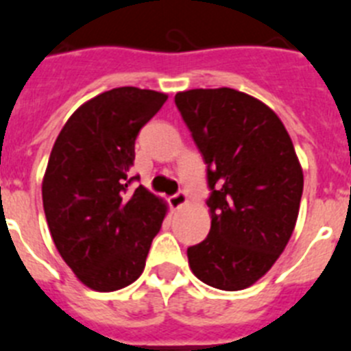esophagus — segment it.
<instances>
[{
    "label": "esophagus",
    "mask_w": 351,
    "mask_h": 351,
    "mask_svg": "<svg viewBox=\"0 0 351 351\" xmlns=\"http://www.w3.org/2000/svg\"><path fill=\"white\" fill-rule=\"evenodd\" d=\"M187 203V194L184 193V191H180V193L173 194L171 197H169V205H171L173 210H178L182 208V206Z\"/></svg>",
    "instance_id": "obj_1"
}]
</instances>
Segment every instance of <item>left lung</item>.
I'll return each instance as SVG.
<instances>
[{
    "label": "left lung",
    "instance_id": "1",
    "mask_svg": "<svg viewBox=\"0 0 351 351\" xmlns=\"http://www.w3.org/2000/svg\"><path fill=\"white\" fill-rule=\"evenodd\" d=\"M176 108L206 164L212 226L187 249L194 276L224 291L272 268L295 230L304 173L288 130L261 100L233 88L189 90Z\"/></svg>",
    "mask_w": 351,
    "mask_h": 351
}]
</instances>
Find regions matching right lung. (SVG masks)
<instances>
[{
  "mask_svg": "<svg viewBox=\"0 0 351 351\" xmlns=\"http://www.w3.org/2000/svg\"><path fill=\"white\" fill-rule=\"evenodd\" d=\"M166 93L121 86L84 102L66 120L49 157L42 201L58 252L95 291H117L143 274L166 217L164 199L132 191L134 145Z\"/></svg>",
  "mask_w": 351,
  "mask_h": 351,
  "instance_id": "obj_1",
  "label": "right lung"
}]
</instances>
